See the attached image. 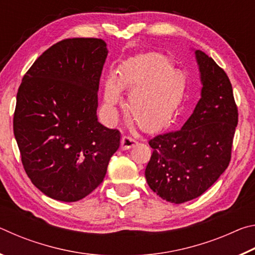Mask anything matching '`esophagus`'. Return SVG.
Returning a JSON list of instances; mask_svg holds the SVG:
<instances>
[{"instance_id":"esophagus-1","label":"esophagus","mask_w":255,"mask_h":255,"mask_svg":"<svg viewBox=\"0 0 255 255\" xmlns=\"http://www.w3.org/2000/svg\"><path fill=\"white\" fill-rule=\"evenodd\" d=\"M136 139H133L132 137L130 136H123L122 138V149H129L131 148L132 146L136 145Z\"/></svg>"}]
</instances>
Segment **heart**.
Wrapping results in <instances>:
<instances>
[{
	"mask_svg": "<svg viewBox=\"0 0 255 255\" xmlns=\"http://www.w3.org/2000/svg\"><path fill=\"white\" fill-rule=\"evenodd\" d=\"M167 56L139 55L119 68L105 84L103 107L110 118L122 101V89H130L128 111L143 130L157 131L171 122L184 94V80Z\"/></svg>",
	"mask_w": 255,
	"mask_h": 255,
	"instance_id": "1",
	"label": "heart"
}]
</instances>
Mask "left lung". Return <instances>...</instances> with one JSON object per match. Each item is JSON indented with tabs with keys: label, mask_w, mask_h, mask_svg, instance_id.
Listing matches in <instances>:
<instances>
[{
	"label": "left lung",
	"mask_w": 255,
	"mask_h": 255,
	"mask_svg": "<svg viewBox=\"0 0 255 255\" xmlns=\"http://www.w3.org/2000/svg\"><path fill=\"white\" fill-rule=\"evenodd\" d=\"M201 76V98L178 130L149 139L152 156L145 176L156 195L173 204L195 199L209 189L232 157L239 122L231 81L204 51L196 50Z\"/></svg>",
	"instance_id": "obj_1"
}]
</instances>
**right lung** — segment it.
<instances>
[{"label": "right lung", "instance_id": "add662e5", "mask_svg": "<svg viewBox=\"0 0 255 255\" xmlns=\"http://www.w3.org/2000/svg\"><path fill=\"white\" fill-rule=\"evenodd\" d=\"M108 55L98 38L49 47L25 73L13 131L25 173L42 193L73 202L105 179L120 132L98 122V90Z\"/></svg>", "mask_w": 255, "mask_h": 255}]
</instances>
